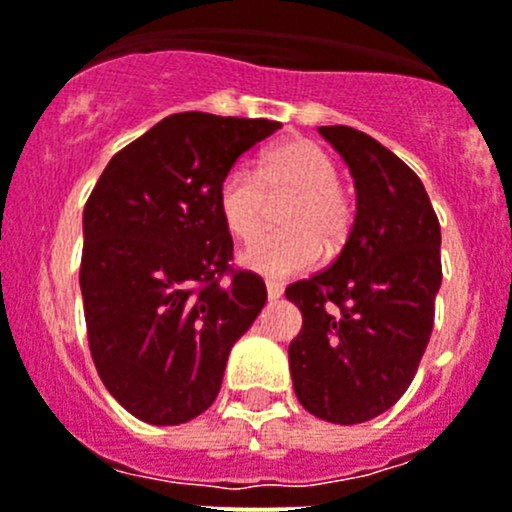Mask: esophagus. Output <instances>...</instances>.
<instances>
[{
  "mask_svg": "<svg viewBox=\"0 0 512 512\" xmlns=\"http://www.w3.org/2000/svg\"><path fill=\"white\" fill-rule=\"evenodd\" d=\"M282 292H285L282 282H275V280L267 282V297H270V300H280Z\"/></svg>",
  "mask_w": 512,
  "mask_h": 512,
  "instance_id": "1",
  "label": "esophagus"
}]
</instances>
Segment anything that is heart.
<instances>
[{
	"label": "heart",
	"instance_id": "b5f03b06",
	"mask_svg": "<svg viewBox=\"0 0 512 512\" xmlns=\"http://www.w3.org/2000/svg\"><path fill=\"white\" fill-rule=\"evenodd\" d=\"M282 212L285 235H265L240 255L247 270L265 277H290L310 270L320 245L335 250L352 225L350 195L337 182V165L310 140H287L262 157L260 175L232 167L217 187V210L237 240L260 232L267 197H287Z\"/></svg>",
	"mask_w": 512,
	"mask_h": 512
}]
</instances>
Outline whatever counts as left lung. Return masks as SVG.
Wrapping results in <instances>:
<instances>
[{"label": "left lung", "instance_id": "left-lung-1", "mask_svg": "<svg viewBox=\"0 0 512 512\" xmlns=\"http://www.w3.org/2000/svg\"><path fill=\"white\" fill-rule=\"evenodd\" d=\"M320 135L350 167L357 212L337 260L285 290L302 312L287 355L302 408L357 425L393 408L423 360L443 282L440 222L388 147L345 124Z\"/></svg>", "mask_w": 512, "mask_h": 512}]
</instances>
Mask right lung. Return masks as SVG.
<instances>
[{"label":"right lung","instance_id":"add662e5","mask_svg":"<svg viewBox=\"0 0 512 512\" xmlns=\"http://www.w3.org/2000/svg\"><path fill=\"white\" fill-rule=\"evenodd\" d=\"M275 130L272 119L170 114L109 160L84 205L89 350L104 388L145 423L205 413L232 345L265 307L262 277L230 267L217 187Z\"/></svg>","mask_w":512,"mask_h":512}]
</instances>
